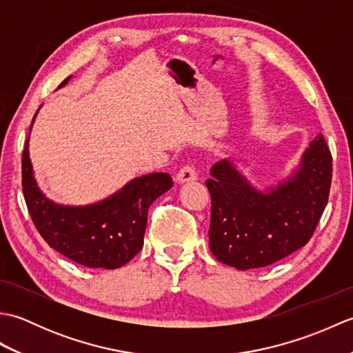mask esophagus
Returning a JSON list of instances; mask_svg holds the SVG:
<instances>
[{"instance_id":"34e87169","label":"esophagus","mask_w":353,"mask_h":353,"mask_svg":"<svg viewBox=\"0 0 353 353\" xmlns=\"http://www.w3.org/2000/svg\"><path fill=\"white\" fill-rule=\"evenodd\" d=\"M176 181L179 183H186V182H194L197 181V171L192 165H185V167L176 174Z\"/></svg>"}]
</instances>
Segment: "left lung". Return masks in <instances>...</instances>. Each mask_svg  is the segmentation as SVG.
I'll use <instances>...</instances> for the list:
<instances>
[{
    "label": "left lung",
    "mask_w": 353,
    "mask_h": 353,
    "mask_svg": "<svg viewBox=\"0 0 353 353\" xmlns=\"http://www.w3.org/2000/svg\"><path fill=\"white\" fill-rule=\"evenodd\" d=\"M238 163L216 162L206 181L212 200L209 249L238 270L267 267L310 241L327 203L332 156L319 133L281 181L259 185Z\"/></svg>",
    "instance_id": "obj_1"
}]
</instances>
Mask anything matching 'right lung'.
Returning <instances> with one entry per match:
<instances>
[{
  "label": "right lung",
  "mask_w": 353,
  "mask_h": 353,
  "mask_svg": "<svg viewBox=\"0 0 353 353\" xmlns=\"http://www.w3.org/2000/svg\"><path fill=\"white\" fill-rule=\"evenodd\" d=\"M71 77L57 89L68 85ZM28 142L30 137L22 153V190L30 216L45 241L63 256L89 268L115 270L127 264L144 244L150 205L172 186L168 172L134 177L121 190L95 203L62 205L48 199L39 188Z\"/></svg>",
  "instance_id": "right-lung-1"
}]
</instances>
